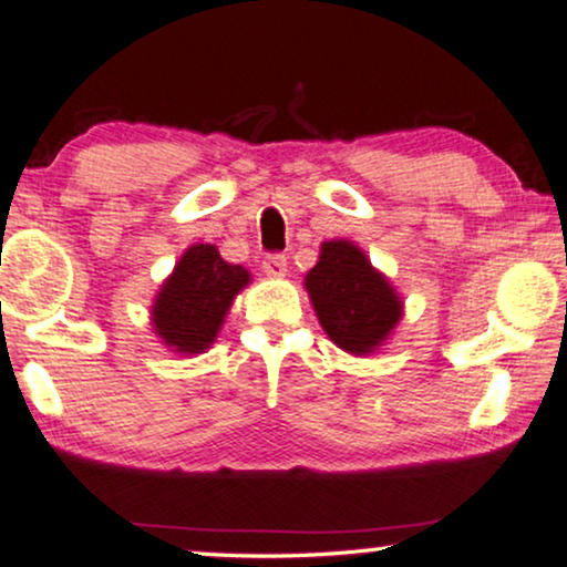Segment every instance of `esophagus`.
Instances as JSON below:
<instances>
[{"label": "esophagus", "mask_w": 567, "mask_h": 567, "mask_svg": "<svg viewBox=\"0 0 567 567\" xmlns=\"http://www.w3.org/2000/svg\"><path fill=\"white\" fill-rule=\"evenodd\" d=\"M261 269H265V275L272 277V280H282L287 275V257L269 255L265 261H261Z\"/></svg>", "instance_id": "obj_1"}]
</instances>
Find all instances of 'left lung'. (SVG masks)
<instances>
[{"label":"left lung","mask_w":567,"mask_h":567,"mask_svg":"<svg viewBox=\"0 0 567 567\" xmlns=\"http://www.w3.org/2000/svg\"><path fill=\"white\" fill-rule=\"evenodd\" d=\"M302 285L326 336L353 357L382 349L404 316V300L390 277L349 239L320 244L316 267Z\"/></svg>","instance_id":"8db88e82"}]
</instances>
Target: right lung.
Segmentation results:
<instances>
[{
	"mask_svg": "<svg viewBox=\"0 0 567 567\" xmlns=\"http://www.w3.org/2000/svg\"><path fill=\"white\" fill-rule=\"evenodd\" d=\"M249 282V269L226 261L214 244H193L152 300V331L165 349L181 357L206 353L226 323L236 295Z\"/></svg>",
	"mask_w": 567,
	"mask_h": 567,
	"instance_id": "add662e5",
	"label": "right lung"
}]
</instances>
